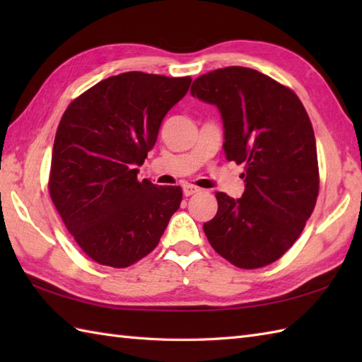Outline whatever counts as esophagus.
I'll use <instances>...</instances> for the list:
<instances>
[{
	"instance_id": "esophagus-1",
	"label": "esophagus",
	"mask_w": 362,
	"mask_h": 362,
	"mask_svg": "<svg viewBox=\"0 0 362 362\" xmlns=\"http://www.w3.org/2000/svg\"><path fill=\"white\" fill-rule=\"evenodd\" d=\"M199 191H201V189H199V188L194 187V185H183V194H185L187 197L199 193Z\"/></svg>"
}]
</instances>
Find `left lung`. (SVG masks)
Instances as JSON below:
<instances>
[{
	"mask_svg": "<svg viewBox=\"0 0 362 362\" xmlns=\"http://www.w3.org/2000/svg\"><path fill=\"white\" fill-rule=\"evenodd\" d=\"M191 95L218 107L228 161L244 163L241 199L216 193L218 213L204 232L241 269L274 263L305 228L319 194L316 138L291 88L245 66L199 76Z\"/></svg>",
	"mask_w": 362,
	"mask_h": 362,
	"instance_id": "left-lung-1",
	"label": "left lung"
}]
</instances>
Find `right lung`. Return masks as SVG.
Returning <instances> with one entry per match:
<instances>
[{
  "label": "right lung",
  "mask_w": 362,
  "mask_h": 362,
  "mask_svg": "<svg viewBox=\"0 0 362 362\" xmlns=\"http://www.w3.org/2000/svg\"><path fill=\"white\" fill-rule=\"evenodd\" d=\"M191 78L129 71L68 105L54 140L49 194L68 232L96 263L127 267L157 247L180 187L138 182L166 113Z\"/></svg>",
  "instance_id": "obj_1"
}]
</instances>
